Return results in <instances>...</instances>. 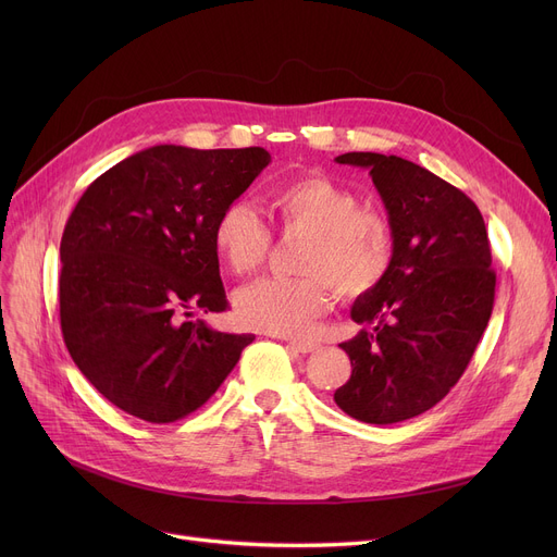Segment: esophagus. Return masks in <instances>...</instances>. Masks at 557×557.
I'll return each mask as SVG.
<instances>
[{
  "mask_svg": "<svg viewBox=\"0 0 557 557\" xmlns=\"http://www.w3.org/2000/svg\"><path fill=\"white\" fill-rule=\"evenodd\" d=\"M286 343L296 349V352H313V349H318L320 345L315 341H305V338H286Z\"/></svg>",
  "mask_w": 557,
  "mask_h": 557,
  "instance_id": "34e87169",
  "label": "esophagus"
}]
</instances>
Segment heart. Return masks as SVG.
Wrapping results in <instances>:
<instances>
[{
	"mask_svg": "<svg viewBox=\"0 0 557 557\" xmlns=\"http://www.w3.org/2000/svg\"><path fill=\"white\" fill-rule=\"evenodd\" d=\"M275 221L284 230H305L302 277H263L234 298L239 323L280 336L305 334L334 298H361L391 271L393 232L384 216L361 210L357 191L323 173L284 181L269 194ZM219 259L234 275L257 271L271 250V230L246 200H232L212 227Z\"/></svg>",
	"mask_w": 557,
	"mask_h": 557,
	"instance_id": "heart-1",
	"label": "heart"
}]
</instances>
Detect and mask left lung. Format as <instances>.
I'll return each mask as SVG.
<instances>
[{
    "label": "left lung",
    "instance_id": "1",
    "mask_svg": "<svg viewBox=\"0 0 557 557\" xmlns=\"http://www.w3.org/2000/svg\"><path fill=\"white\" fill-rule=\"evenodd\" d=\"M336 162L370 171L388 212L393 263L349 311L371 330L341 345L352 374L334 401L359 422L395 424L433 408L474 357L496 286L487 230L470 196L416 162L382 153Z\"/></svg>",
    "mask_w": 557,
    "mask_h": 557
}]
</instances>
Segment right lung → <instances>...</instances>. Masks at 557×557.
Segmentation results:
<instances>
[{"mask_svg": "<svg viewBox=\"0 0 557 557\" xmlns=\"http://www.w3.org/2000/svg\"><path fill=\"white\" fill-rule=\"evenodd\" d=\"M271 153L160 144L85 189L61 242V330L78 370L108 401L153 424L208 401L252 334L196 311H225L212 227Z\"/></svg>", "mask_w": 557, "mask_h": 557, "instance_id": "obj_1", "label": "right lung"}]
</instances>
